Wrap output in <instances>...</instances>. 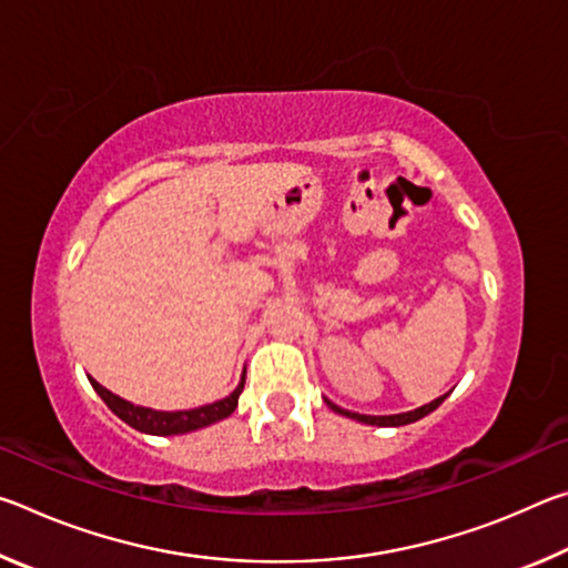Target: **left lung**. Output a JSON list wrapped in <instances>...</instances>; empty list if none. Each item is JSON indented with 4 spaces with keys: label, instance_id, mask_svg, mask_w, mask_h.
Segmentation results:
<instances>
[{
    "label": "left lung",
    "instance_id": "8db88e82",
    "mask_svg": "<svg viewBox=\"0 0 568 568\" xmlns=\"http://www.w3.org/2000/svg\"><path fill=\"white\" fill-rule=\"evenodd\" d=\"M446 396H448V393H446ZM446 396H438L436 400H430V403H426V406H420V408H416V410L396 413V416H363V413H353V410L338 408V406H335V403H331V400H325V403H328V406H331L335 413H341V416H348V418H355V420H361V423H371V426H406V423L418 420V418H423V416H428L430 410H436V408L440 406V403L446 400Z\"/></svg>",
    "mask_w": 568,
    "mask_h": 568
}]
</instances>
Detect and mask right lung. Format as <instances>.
<instances>
[{
    "instance_id": "obj_1",
    "label": "right lung",
    "mask_w": 568,
    "mask_h": 568,
    "mask_svg": "<svg viewBox=\"0 0 568 568\" xmlns=\"http://www.w3.org/2000/svg\"><path fill=\"white\" fill-rule=\"evenodd\" d=\"M90 383H92V388L100 393V398L108 403V408L114 413V416L122 418L128 426L138 428V430H142V434H150V436H175V434H187V430L205 428V426H210V423L227 418L230 413L237 408V398H240V393H243L245 376L227 398L210 403V406H203V408L175 410V413L132 406L130 400L114 396V393H110L108 388H102L94 378H90Z\"/></svg>"
}]
</instances>
